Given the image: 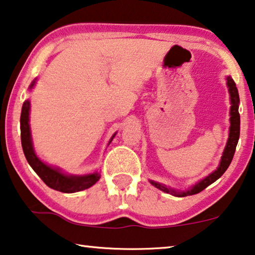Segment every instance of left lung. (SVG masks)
Instances as JSON below:
<instances>
[{
	"instance_id": "1",
	"label": "left lung",
	"mask_w": 255,
	"mask_h": 255,
	"mask_svg": "<svg viewBox=\"0 0 255 255\" xmlns=\"http://www.w3.org/2000/svg\"><path fill=\"white\" fill-rule=\"evenodd\" d=\"M227 85L229 88V93H230V100H232V107H230V133H229V139L228 142H227V146L225 148V151H223L220 165L215 170L213 173H211L209 177L203 179L202 181H199L197 185H195L191 189L187 191H181V193H177L173 189H168L167 187L160 185V183L150 181L152 186H155L158 189L165 191V193L179 196V197H186V196L189 195H195L201 193L202 190H204L207 186L212 185L214 181L221 177V175L225 173L227 168L232 163L235 150H236V146L238 142V139H240V132H241V116L240 113H238V103H240V96H238V90L236 88V84L232 77H227Z\"/></svg>"
}]
</instances>
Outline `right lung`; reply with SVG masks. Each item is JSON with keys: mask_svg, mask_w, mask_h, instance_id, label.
<instances>
[{"mask_svg": "<svg viewBox=\"0 0 255 255\" xmlns=\"http://www.w3.org/2000/svg\"><path fill=\"white\" fill-rule=\"evenodd\" d=\"M35 81L30 84V89L34 87ZM29 101L26 100L22 105L21 115H20V130H21V146L23 154L27 162L32 166L33 170L36 172L43 182L46 186L52 188L54 190L61 191V193H76L84 189H88L100 179L99 173H93L88 175H82V177H75V175H66L61 173L57 168H52L46 165L37 158L35 155L32 139H30V130H29ZM113 139V138H112Z\"/></svg>", "mask_w": 255, "mask_h": 255, "instance_id": "right-lung-1", "label": "right lung"}]
</instances>
